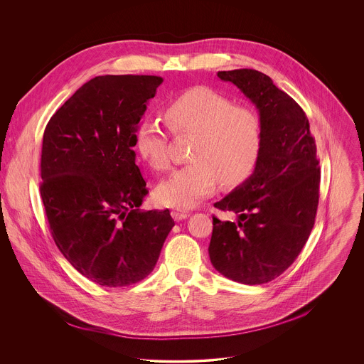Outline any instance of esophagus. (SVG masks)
Here are the masks:
<instances>
[{"mask_svg":"<svg viewBox=\"0 0 364 364\" xmlns=\"http://www.w3.org/2000/svg\"><path fill=\"white\" fill-rule=\"evenodd\" d=\"M171 215H172V218H173L175 221H181V220H185L186 217H189L191 213L186 211V210H182V208H173V210L171 211Z\"/></svg>","mask_w":364,"mask_h":364,"instance_id":"esophagus-1","label":"esophagus"}]
</instances>
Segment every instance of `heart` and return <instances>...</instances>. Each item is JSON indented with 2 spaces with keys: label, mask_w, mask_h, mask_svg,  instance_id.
Listing matches in <instances>:
<instances>
[{
  "label": "heart",
  "mask_w": 364,
  "mask_h": 364,
  "mask_svg": "<svg viewBox=\"0 0 364 364\" xmlns=\"http://www.w3.org/2000/svg\"><path fill=\"white\" fill-rule=\"evenodd\" d=\"M168 129L175 136H193L188 159L156 188V199L168 208H193L211 195L217 182L237 186L255 171L262 149L259 116L234 105L208 87H193L173 97L164 109ZM136 149L156 171L171 165L169 133L153 117L140 120Z\"/></svg>",
  "instance_id": "1"
}]
</instances>
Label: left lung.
Here are the masks:
<instances>
[{"mask_svg": "<svg viewBox=\"0 0 364 364\" xmlns=\"http://www.w3.org/2000/svg\"><path fill=\"white\" fill-rule=\"evenodd\" d=\"M259 110L262 149L254 173L214 208L234 211L238 221L213 217L208 255L223 276L263 284L300 255L319 199V161L309 119L266 74L241 68L218 71Z\"/></svg>", "mask_w": 364, "mask_h": 364, "instance_id": "8db88e82", "label": "left lung"}]
</instances>
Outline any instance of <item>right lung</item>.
I'll return each instance as SVG.
<instances>
[{
  "label": "right lung",
  "mask_w": 364,
  "mask_h": 364,
  "mask_svg": "<svg viewBox=\"0 0 364 364\" xmlns=\"http://www.w3.org/2000/svg\"><path fill=\"white\" fill-rule=\"evenodd\" d=\"M156 75H100L45 129L41 196L53 240L82 276L106 287L147 277L175 225L169 210H140L149 193L134 134Z\"/></svg>",
  "instance_id": "add662e5"
}]
</instances>
